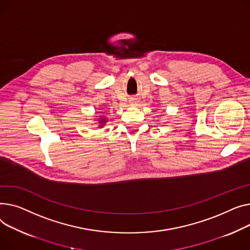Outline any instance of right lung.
Masks as SVG:
<instances>
[{
	"mask_svg": "<svg viewBox=\"0 0 250 250\" xmlns=\"http://www.w3.org/2000/svg\"><path fill=\"white\" fill-rule=\"evenodd\" d=\"M97 122H98V124H99V127H100V128H103V126H105V124L108 122L107 116H106V115H101L99 120H98Z\"/></svg>",
	"mask_w": 250,
	"mask_h": 250,
	"instance_id": "obj_1",
	"label": "right lung"
}]
</instances>
